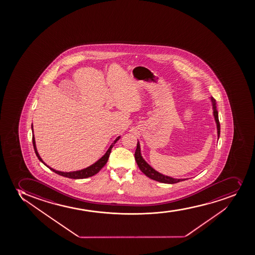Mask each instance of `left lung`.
Instances as JSON below:
<instances>
[{"label":"left lung","mask_w":255,"mask_h":255,"mask_svg":"<svg viewBox=\"0 0 255 255\" xmlns=\"http://www.w3.org/2000/svg\"><path fill=\"white\" fill-rule=\"evenodd\" d=\"M211 104H212V110H213V115L216 124H217V137L219 139L220 137V122L219 119H218V112L217 110V103L214 98H211ZM134 159L136 161L137 165L140 168V171L142 172L145 176H147L148 178H151L153 180L158 181L161 183H164V184H176L181 181L186 180L187 178H174L169 176L164 175L162 173H160L156 170L154 169L153 167H151L150 165L148 164L147 162H145V159L143 158L140 153V142H137L136 150L134 152Z\"/></svg>","instance_id":"1"}]
</instances>
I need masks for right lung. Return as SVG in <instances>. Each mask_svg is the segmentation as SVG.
Masks as SVG:
<instances>
[{
  "instance_id": "right-lung-1",
  "label": "right lung",
  "mask_w": 255,
  "mask_h": 255,
  "mask_svg": "<svg viewBox=\"0 0 255 255\" xmlns=\"http://www.w3.org/2000/svg\"><path fill=\"white\" fill-rule=\"evenodd\" d=\"M32 131L33 133V124H32ZM121 136H118L115 139V141L111 144L110 148L108 149V151H106V153L104 154V156H102L101 158L98 160L95 163L91 165L89 167H86L84 169L78 170V171H73V172H60V171H57V170L54 169L52 167H49L48 165L45 164V162L42 160L40 156L38 155V151H37V148H36L35 139H34V134H33V149L35 151L36 156L38 157V160L40 162H43L47 167H49V169L55 172V173H57L59 175L63 176V177H66V178H73V179H80V178H86L92 177V176L95 175L96 173H99V171L104 167V165L106 164L110 157V152L112 150L113 146L115 145V143L117 142L120 140Z\"/></svg>"
}]
</instances>
